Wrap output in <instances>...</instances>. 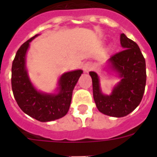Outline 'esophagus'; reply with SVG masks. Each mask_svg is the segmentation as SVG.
Segmentation results:
<instances>
[{
    "label": "esophagus",
    "instance_id": "obj_1",
    "mask_svg": "<svg viewBox=\"0 0 157 157\" xmlns=\"http://www.w3.org/2000/svg\"><path fill=\"white\" fill-rule=\"evenodd\" d=\"M92 67H93V64H92V63L90 61L86 62V63H84L82 66V68L85 72H88L89 71L92 69Z\"/></svg>",
    "mask_w": 157,
    "mask_h": 157
}]
</instances>
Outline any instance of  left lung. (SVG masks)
Masks as SVG:
<instances>
[{"instance_id":"1","label":"left lung","mask_w":157,"mask_h":157,"mask_svg":"<svg viewBox=\"0 0 157 157\" xmlns=\"http://www.w3.org/2000/svg\"><path fill=\"white\" fill-rule=\"evenodd\" d=\"M120 44L123 50L111 56L104 67L120 78L109 95L101 90L98 75L90 71L96 106L101 113L117 118L127 116L139 105L146 83L145 60L138 45L124 34H120Z\"/></svg>"}]
</instances>
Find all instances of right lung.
Returning a JSON list of instances; mask_svg holds the SVG:
<instances>
[{
	"label": "right lung",
	"mask_w": 157,
	"mask_h": 157,
	"mask_svg": "<svg viewBox=\"0 0 157 157\" xmlns=\"http://www.w3.org/2000/svg\"><path fill=\"white\" fill-rule=\"evenodd\" d=\"M36 34L20 46L12 67V88L14 98L24 113L40 122H49L63 117L67 113L71 102L72 92L82 70L65 72L59 77L54 93L37 90L30 79L26 56L30 42Z\"/></svg>",
	"instance_id": "right-lung-1"
}]
</instances>
